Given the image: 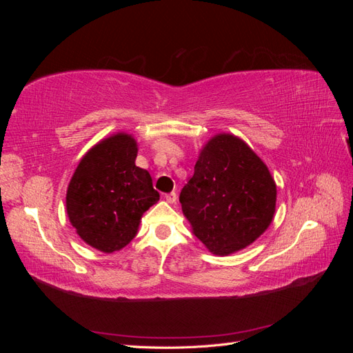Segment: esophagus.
<instances>
[{
    "mask_svg": "<svg viewBox=\"0 0 353 353\" xmlns=\"http://www.w3.org/2000/svg\"><path fill=\"white\" fill-rule=\"evenodd\" d=\"M165 200H166L168 203H175V201H176V193H175V191H172V193L165 194Z\"/></svg>",
    "mask_w": 353,
    "mask_h": 353,
    "instance_id": "1",
    "label": "esophagus"
}]
</instances>
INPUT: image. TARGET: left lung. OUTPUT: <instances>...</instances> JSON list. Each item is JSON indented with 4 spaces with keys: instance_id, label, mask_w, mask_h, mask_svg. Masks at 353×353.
Here are the masks:
<instances>
[{
    "instance_id": "left-lung-1",
    "label": "left lung",
    "mask_w": 353,
    "mask_h": 353,
    "mask_svg": "<svg viewBox=\"0 0 353 353\" xmlns=\"http://www.w3.org/2000/svg\"><path fill=\"white\" fill-rule=\"evenodd\" d=\"M179 201L194 236L213 254L227 256L270 227L276 185L248 144L236 135L218 134L201 148Z\"/></svg>"
}]
</instances>
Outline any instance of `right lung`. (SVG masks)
<instances>
[{"label":"right lung","instance_id":"add662e5","mask_svg":"<svg viewBox=\"0 0 353 353\" xmlns=\"http://www.w3.org/2000/svg\"><path fill=\"white\" fill-rule=\"evenodd\" d=\"M137 153L132 135L113 134L87 152L69 183L72 227L100 252L123 249L137 236L143 213L159 200L150 174L135 165Z\"/></svg>","mask_w":353,"mask_h":353}]
</instances>
